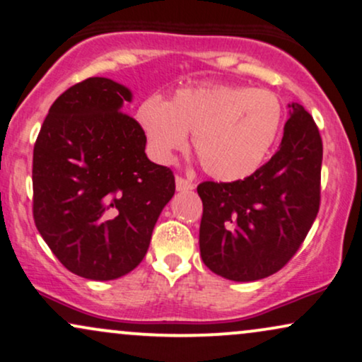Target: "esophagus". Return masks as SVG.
I'll return each mask as SVG.
<instances>
[{"mask_svg":"<svg viewBox=\"0 0 362 362\" xmlns=\"http://www.w3.org/2000/svg\"><path fill=\"white\" fill-rule=\"evenodd\" d=\"M175 187L178 192H189V190H194V184H192L190 180H187V178L177 175L175 177Z\"/></svg>","mask_w":362,"mask_h":362,"instance_id":"esophagus-1","label":"esophagus"}]
</instances>
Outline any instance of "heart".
I'll use <instances>...</instances> for the list:
<instances>
[{
    "instance_id": "1",
    "label": "heart",
    "mask_w": 362,
    "mask_h": 362,
    "mask_svg": "<svg viewBox=\"0 0 362 362\" xmlns=\"http://www.w3.org/2000/svg\"><path fill=\"white\" fill-rule=\"evenodd\" d=\"M286 110L274 91L240 85L182 88L170 102L145 98L136 120L160 162L185 148L189 132L204 172L217 180L249 177L271 152Z\"/></svg>"
}]
</instances>
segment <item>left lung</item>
<instances>
[{"label":"left lung","mask_w":362,"mask_h":362,"mask_svg":"<svg viewBox=\"0 0 362 362\" xmlns=\"http://www.w3.org/2000/svg\"><path fill=\"white\" fill-rule=\"evenodd\" d=\"M322 139L300 105L284 125L279 150L244 180L202 182L200 255L230 281L269 277L300 249L321 205Z\"/></svg>","instance_id":"8db88e82"}]
</instances>
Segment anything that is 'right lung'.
<instances>
[{
  "label": "right lung",
  "mask_w": 362,
  "mask_h": 362,
  "mask_svg": "<svg viewBox=\"0 0 362 362\" xmlns=\"http://www.w3.org/2000/svg\"><path fill=\"white\" fill-rule=\"evenodd\" d=\"M132 93L93 76L54 100L33 148V218L68 271L112 281L147 254L175 194L168 167L145 155L144 128L122 112Z\"/></svg>",
  "instance_id": "1"
}]
</instances>
